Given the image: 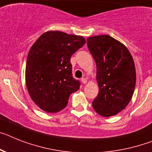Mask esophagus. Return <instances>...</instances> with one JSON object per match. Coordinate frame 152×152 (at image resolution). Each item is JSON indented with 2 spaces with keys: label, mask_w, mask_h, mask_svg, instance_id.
I'll use <instances>...</instances> for the list:
<instances>
[{
  "label": "esophagus",
  "mask_w": 152,
  "mask_h": 152,
  "mask_svg": "<svg viewBox=\"0 0 152 152\" xmlns=\"http://www.w3.org/2000/svg\"><path fill=\"white\" fill-rule=\"evenodd\" d=\"M81 81H82V83L83 84H85V83H87V80H86V78H82V79H81Z\"/></svg>",
  "instance_id": "1"
}]
</instances>
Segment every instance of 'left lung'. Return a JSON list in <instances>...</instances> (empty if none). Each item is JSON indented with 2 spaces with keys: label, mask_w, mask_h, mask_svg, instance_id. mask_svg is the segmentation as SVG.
I'll return each instance as SVG.
<instances>
[{
  "label": "left lung",
  "mask_w": 152,
  "mask_h": 152,
  "mask_svg": "<svg viewBox=\"0 0 152 152\" xmlns=\"http://www.w3.org/2000/svg\"><path fill=\"white\" fill-rule=\"evenodd\" d=\"M96 65L99 94L92 103L98 114L108 117L123 110L131 101L136 83L134 62L121 42L109 35L86 39Z\"/></svg>",
  "instance_id": "left-lung-1"
}]
</instances>
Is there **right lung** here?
<instances>
[{
	"mask_svg": "<svg viewBox=\"0 0 152 152\" xmlns=\"http://www.w3.org/2000/svg\"><path fill=\"white\" fill-rule=\"evenodd\" d=\"M86 43L83 37L50 31L39 37L29 50L25 80L31 98L42 110L56 113L80 89L72 76L70 58Z\"/></svg>",
	"mask_w": 152,
	"mask_h": 152,
	"instance_id": "1",
	"label": "right lung"
}]
</instances>
